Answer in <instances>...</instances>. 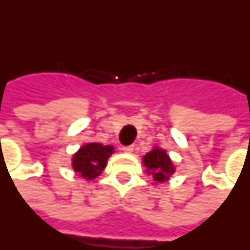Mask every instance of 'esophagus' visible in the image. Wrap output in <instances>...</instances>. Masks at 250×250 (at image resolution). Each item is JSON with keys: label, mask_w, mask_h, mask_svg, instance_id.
<instances>
[{"label": "esophagus", "mask_w": 250, "mask_h": 250, "mask_svg": "<svg viewBox=\"0 0 250 250\" xmlns=\"http://www.w3.org/2000/svg\"><path fill=\"white\" fill-rule=\"evenodd\" d=\"M122 151H123V152L131 153L134 151V146H125V147H122Z\"/></svg>", "instance_id": "1"}]
</instances>
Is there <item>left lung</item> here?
Here are the masks:
<instances>
[{
    "label": "left lung",
    "mask_w": 250,
    "mask_h": 250,
    "mask_svg": "<svg viewBox=\"0 0 250 250\" xmlns=\"http://www.w3.org/2000/svg\"><path fill=\"white\" fill-rule=\"evenodd\" d=\"M144 166L147 167L148 175L153 177V180L158 183H164L169 179L175 172V167L172 164L171 159L168 158L167 152L162 148L155 147L143 156Z\"/></svg>",
    "instance_id": "8db88e82"
}]
</instances>
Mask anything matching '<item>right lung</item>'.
<instances>
[{
    "label": "right lung",
    "instance_id": "add662e5",
    "mask_svg": "<svg viewBox=\"0 0 250 250\" xmlns=\"http://www.w3.org/2000/svg\"><path fill=\"white\" fill-rule=\"evenodd\" d=\"M114 152L112 146H103L101 143H88L82 146L73 158L74 171L81 176L91 180L99 176L106 168L107 160Z\"/></svg>",
    "mask_w": 250,
    "mask_h": 250
}]
</instances>
